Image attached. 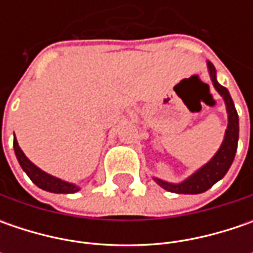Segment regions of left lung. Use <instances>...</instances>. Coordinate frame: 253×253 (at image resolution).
I'll return each instance as SVG.
<instances>
[{
  "label": "left lung",
  "mask_w": 253,
  "mask_h": 253,
  "mask_svg": "<svg viewBox=\"0 0 253 253\" xmlns=\"http://www.w3.org/2000/svg\"><path fill=\"white\" fill-rule=\"evenodd\" d=\"M209 70L211 82L214 84L215 90L221 94L224 98L225 105H227V112H228V126L225 131V138L221 145L218 152L214 155V158L206 163L201 169H199L196 173H193L189 179H186L183 183L179 184H171L168 181H163L161 179H155V181L168 191L177 193V194H200L204 193L209 189H211L218 180H221L232 165V161L235 158V152L238 148V136H239V124H238V114L235 110L234 101L229 95L228 90L222 87L217 82L215 76V67L209 62Z\"/></svg>",
  "instance_id": "8db88e82"
}]
</instances>
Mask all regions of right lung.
Returning a JSON list of instances; mask_svg holds the SVG:
<instances>
[{"instance_id": "1", "label": "right lung", "mask_w": 253, "mask_h": 253, "mask_svg": "<svg viewBox=\"0 0 253 253\" xmlns=\"http://www.w3.org/2000/svg\"><path fill=\"white\" fill-rule=\"evenodd\" d=\"M14 149L16 159L19 162L21 168L24 169L25 173L28 174V177L32 180L38 187H41L42 190H46V191H50V193H62V194H69V193L79 191L77 186L57 179V177H53V176L44 173L43 170H41L38 166H35L34 163L25 156V153L19 148L16 139H14Z\"/></svg>"}]
</instances>
